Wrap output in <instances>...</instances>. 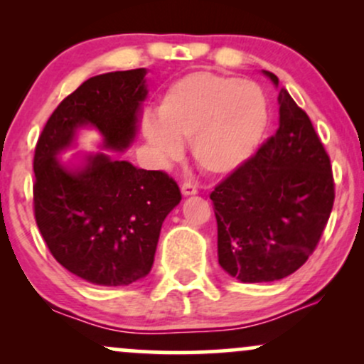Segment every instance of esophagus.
<instances>
[{
  "label": "esophagus",
  "mask_w": 364,
  "mask_h": 364,
  "mask_svg": "<svg viewBox=\"0 0 364 364\" xmlns=\"http://www.w3.org/2000/svg\"><path fill=\"white\" fill-rule=\"evenodd\" d=\"M196 186L191 185V183H183L181 185V193L183 196H191V195H196Z\"/></svg>",
  "instance_id": "esophagus-1"
}]
</instances>
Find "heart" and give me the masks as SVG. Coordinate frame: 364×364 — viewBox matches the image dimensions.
Instances as JSON below:
<instances>
[{"label": "heart", "instance_id": "1", "mask_svg": "<svg viewBox=\"0 0 364 364\" xmlns=\"http://www.w3.org/2000/svg\"><path fill=\"white\" fill-rule=\"evenodd\" d=\"M265 127L267 102L255 83L193 72L166 89L157 118L144 119V135L164 162L178 161L181 141H190L195 164L224 176L253 156Z\"/></svg>", "mask_w": 364, "mask_h": 364}]
</instances>
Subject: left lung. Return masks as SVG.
<instances>
[{"label":"left lung","instance_id":"left-lung-1","mask_svg":"<svg viewBox=\"0 0 364 364\" xmlns=\"http://www.w3.org/2000/svg\"><path fill=\"white\" fill-rule=\"evenodd\" d=\"M275 87L279 78L265 72ZM279 128L210 193L219 265L241 282H274L318 245L333 205L330 159L310 118L279 90Z\"/></svg>","mask_w":364,"mask_h":364}]
</instances>
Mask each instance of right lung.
Listing matches in <instances>:
<instances>
[{
	"mask_svg": "<svg viewBox=\"0 0 364 364\" xmlns=\"http://www.w3.org/2000/svg\"><path fill=\"white\" fill-rule=\"evenodd\" d=\"M145 75L136 68L85 80L54 109L36 145L37 228L53 257L95 286H128L150 272L162 223L181 193L162 171L112 154H78L70 162L58 156L75 147L82 128L97 129L104 150L132 147L149 94Z\"/></svg>",
	"mask_w": 364,
	"mask_h": 364,
	"instance_id": "obj_1",
	"label": "right lung"
}]
</instances>
